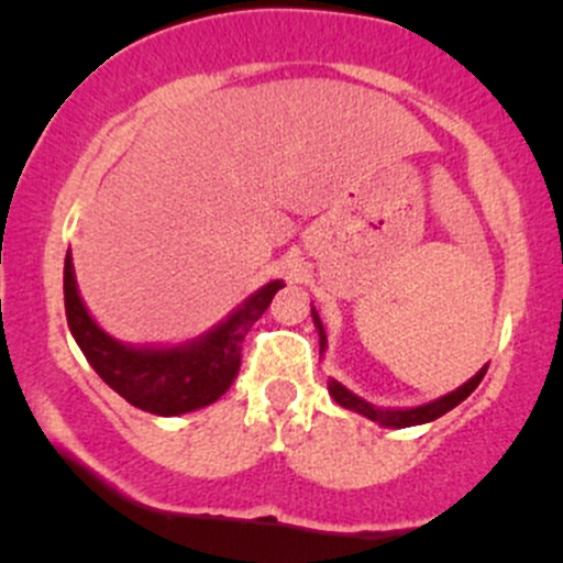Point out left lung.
<instances>
[{
	"mask_svg": "<svg viewBox=\"0 0 563 563\" xmlns=\"http://www.w3.org/2000/svg\"><path fill=\"white\" fill-rule=\"evenodd\" d=\"M310 313H313V323L318 329V340H321V354L323 349H327V332H323V323L321 318H318L316 308H310ZM487 373V365L482 367L479 373H476L474 378H468V382L463 384V387H457L455 391H450V395L444 397H435V400L430 402H422V406H411V408H382V406H373V402H367L365 397L354 395L349 387H343L340 382H334V378H329V395L334 397V402L343 408H349V411H356L362 413V417L373 419V422L384 424V428H413V424H424V422H433V419L444 417L446 411H452V408L457 406V402H463L465 397L471 395L476 387H479V382L485 378Z\"/></svg>",
	"mask_w": 563,
	"mask_h": 563,
	"instance_id": "1",
	"label": "left lung"
}]
</instances>
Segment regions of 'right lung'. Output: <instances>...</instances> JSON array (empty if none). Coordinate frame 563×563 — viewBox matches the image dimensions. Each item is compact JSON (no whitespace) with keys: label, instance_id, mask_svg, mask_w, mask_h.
Instances as JSON below:
<instances>
[{"label":"right lung","instance_id":"obj_1","mask_svg":"<svg viewBox=\"0 0 563 563\" xmlns=\"http://www.w3.org/2000/svg\"><path fill=\"white\" fill-rule=\"evenodd\" d=\"M283 286V280H269L250 294L240 308L231 310L218 327L187 343L130 345L111 338L89 316L78 294L70 253L65 258V313L78 349L117 395L157 417L198 411L229 391L240 373L242 340Z\"/></svg>","mask_w":563,"mask_h":563}]
</instances>
